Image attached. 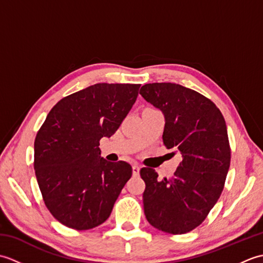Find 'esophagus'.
I'll return each instance as SVG.
<instances>
[{
    "mask_svg": "<svg viewBox=\"0 0 263 263\" xmlns=\"http://www.w3.org/2000/svg\"><path fill=\"white\" fill-rule=\"evenodd\" d=\"M132 173H133V176L139 175V173H140V167H139L138 164H135L132 166Z\"/></svg>",
    "mask_w": 263,
    "mask_h": 263,
    "instance_id": "34e87169",
    "label": "esophagus"
}]
</instances>
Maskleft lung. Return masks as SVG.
Segmentation results:
<instances>
[{"label":"left lung","instance_id":"8db88e82","mask_svg":"<svg viewBox=\"0 0 263 263\" xmlns=\"http://www.w3.org/2000/svg\"><path fill=\"white\" fill-rule=\"evenodd\" d=\"M140 95L164 114L165 146L182 156L174 176L163 181L154 168L140 171L144 215L161 232L185 234L205 219L224 189L231 164L224 116L210 99L176 83H148Z\"/></svg>","mask_w":263,"mask_h":263}]
</instances>
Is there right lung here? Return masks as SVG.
Instances as JSON below:
<instances>
[{
    "label": "right lung",
    "mask_w": 263,
    "mask_h": 263,
    "mask_svg": "<svg viewBox=\"0 0 263 263\" xmlns=\"http://www.w3.org/2000/svg\"><path fill=\"white\" fill-rule=\"evenodd\" d=\"M140 86L96 83L48 113L35 139L33 167L44 202L61 224L86 231L109 217L132 167L103 158L99 140L120 127Z\"/></svg>",
    "instance_id": "add662e5"
}]
</instances>
